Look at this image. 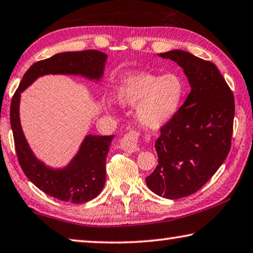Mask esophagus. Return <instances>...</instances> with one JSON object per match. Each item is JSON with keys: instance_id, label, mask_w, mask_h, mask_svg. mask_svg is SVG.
I'll return each instance as SVG.
<instances>
[{"instance_id": "34e87169", "label": "esophagus", "mask_w": 253, "mask_h": 253, "mask_svg": "<svg viewBox=\"0 0 253 253\" xmlns=\"http://www.w3.org/2000/svg\"><path fill=\"white\" fill-rule=\"evenodd\" d=\"M138 140H139V133L136 131L131 130L124 134L123 138L120 142V148L123 149L126 152H135L138 150Z\"/></svg>"}]
</instances>
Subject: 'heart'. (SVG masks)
I'll use <instances>...</instances> for the list:
<instances>
[{"label": "heart", "instance_id": "1", "mask_svg": "<svg viewBox=\"0 0 253 253\" xmlns=\"http://www.w3.org/2000/svg\"><path fill=\"white\" fill-rule=\"evenodd\" d=\"M186 93L184 78L176 73L156 75L131 73L121 78L115 97L121 105L134 106V117L140 126L159 130L175 117ZM109 105H112L111 102Z\"/></svg>", "mask_w": 253, "mask_h": 253}]
</instances>
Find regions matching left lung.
<instances>
[{"label": "left lung", "instance_id": "obj_1", "mask_svg": "<svg viewBox=\"0 0 253 253\" xmlns=\"http://www.w3.org/2000/svg\"><path fill=\"white\" fill-rule=\"evenodd\" d=\"M184 69L190 93L160 127L158 165L146 178L157 195L178 200L196 193L224 163L231 149L234 96L216 66L187 51L160 53Z\"/></svg>", "mask_w": 253, "mask_h": 253}]
</instances>
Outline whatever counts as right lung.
Wrapping results in <instances>:
<instances>
[{"label": "right lung", "mask_w": 253, "mask_h": 253, "mask_svg": "<svg viewBox=\"0 0 253 253\" xmlns=\"http://www.w3.org/2000/svg\"><path fill=\"white\" fill-rule=\"evenodd\" d=\"M107 56L97 50L61 52L37 61L23 75L12 97L10 122L19 164L29 180L47 195L63 202L82 204L102 192L106 178V156L114 135H87L80 151L64 169H51L32 154L19 118L20 94L37 78L48 74H73L89 80L103 75Z\"/></svg>", "instance_id": "obj_1"}]
</instances>
